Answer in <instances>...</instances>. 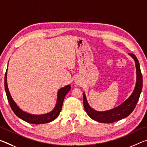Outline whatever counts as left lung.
<instances>
[{"mask_svg": "<svg viewBox=\"0 0 147 147\" xmlns=\"http://www.w3.org/2000/svg\"><path fill=\"white\" fill-rule=\"evenodd\" d=\"M130 56L134 59L136 67L137 80L134 92L127 100L116 108L106 111H97L93 109L88 104L84 93H83L84 107L88 115L97 122L101 123H113L127 117L134 110L140 97L143 88V76H142L140 65L137 57L133 53H129Z\"/></svg>", "mask_w": 147, "mask_h": 147, "instance_id": "left-lung-1", "label": "left lung"}]
</instances>
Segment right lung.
I'll return each instance as SVG.
<instances>
[{
    "label": "right lung",
    "instance_id": "obj_1",
    "mask_svg": "<svg viewBox=\"0 0 147 147\" xmlns=\"http://www.w3.org/2000/svg\"><path fill=\"white\" fill-rule=\"evenodd\" d=\"M7 69L5 73V76H4V88H5L7 99H8V103L10 104L11 110L13 111V113H15V115L18 117L25 121V122L33 124H46V123L52 122V121L54 120L55 118H57V116H59L60 112L61 111L65 95L71 90V86L68 85L65 86V87L61 88L58 91L56 105H55V108L53 109V110L47 114H44V115H31V114L27 113L23 111L17 105V104L15 103V101H13L12 97H11L10 92H9L8 85H7Z\"/></svg>",
    "mask_w": 147,
    "mask_h": 147
}]
</instances>
